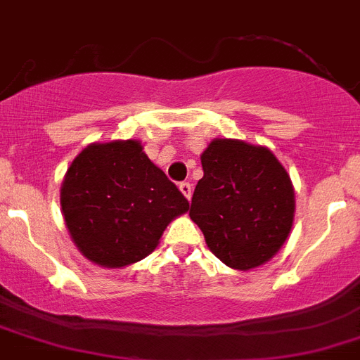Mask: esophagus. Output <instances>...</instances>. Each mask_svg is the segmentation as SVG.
Segmentation results:
<instances>
[{
  "label": "esophagus",
  "mask_w": 360,
  "mask_h": 360,
  "mask_svg": "<svg viewBox=\"0 0 360 360\" xmlns=\"http://www.w3.org/2000/svg\"><path fill=\"white\" fill-rule=\"evenodd\" d=\"M180 191L184 193V196H186L187 200H189V198H191V193H193V187H191V184L189 182H180Z\"/></svg>",
  "instance_id": "1"
}]
</instances>
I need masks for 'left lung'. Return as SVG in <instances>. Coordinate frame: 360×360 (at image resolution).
<instances>
[{
	"label": "left lung",
	"instance_id": "8db88e82",
	"mask_svg": "<svg viewBox=\"0 0 360 360\" xmlns=\"http://www.w3.org/2000/svg\"><path fill=\"white\" fill-rule=\"evenodd\" d=\"M202 167L189 217L210 250L242 271L268 262L293 224L290 174L266 147L226 138L210 143Z\"/></svg>",
	"mask_w": 360,
	"mask_h": 360
}]
</instances>
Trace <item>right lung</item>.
I'll return each mask as SVG.
<instances>
[{
	"mask_svg": "<svg viewBox=\"0 0 360 360\" xmlns=\"http://www.w3.org/2000/svg\"><path fill=\"white\" fill-rule=\"evenodd\" d=\"M189 202L134 140L92 143L67 169L61 211L92 262L124 268L146 259Z\"/></svg>",
	"mask_w": 360,
	"mask_h": 360,
	"instance_id": "add662e5",
	"label": "right lung"
}]
</instances>
